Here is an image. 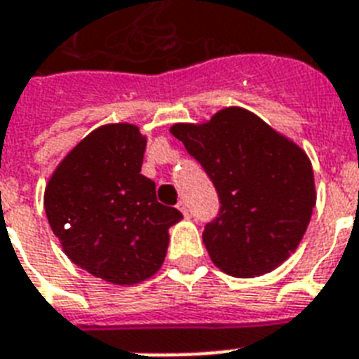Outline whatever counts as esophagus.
<instances>
[{
  "instance_id": "1",
  "label": "esophagus",
  "mask_w": 359,
  "mask_h": 359,
  "mask_svg": "<svg viewBox=\"0 0 359 359\" xmlns=\"http://www.w3.org/2000/svg\"><path fill=\"white\" fill-rule=\"evenodd\" d=\"M177 208H179L180 212L184 214V216H188V207H186V201H179V205H177Z\"/></svg>"
}]
</instances>
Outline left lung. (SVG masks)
I'll return each instance as SVG.
<instances>
[{"instance_id": "8db88e82", "label": "left lung", "mask_w": 359, "mask_h": 359, "mask_svg": "<svg viewBox=\"0 0 359 359\" xmlns=\"http://www.w3.org/2000/svg\"><path fill=\"white\" fill-rule=\"evenodd\" d=\"M169 132L201 163L219 196L203 242L222 272L257 278L283 264L306 235L317 203L306 151L238 106Z\"/></svg>"}]
</instances>
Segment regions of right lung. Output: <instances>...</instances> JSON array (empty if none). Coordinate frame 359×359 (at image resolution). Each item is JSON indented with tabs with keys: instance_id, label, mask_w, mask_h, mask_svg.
Masks as SVG:
<instances>
[{
	"instance_id": "add662e5",
	"label": "right lung",
	"mask_w": 359,
	"mask_h": 359,
	"mask_svg": "<svg viewBox=\"0 0 359 359\" xmlns=\"http://www.w3.org/2000/svg\"><path fill=\"white\" fill-rule=\"evenodd\" d=\"M147 137L132 123L102 124L67 152L44 188V210L65 255L114 285L162 268L169 227L182 214L156 201L141 175Z\"/></svg>"
}]
</instances>
